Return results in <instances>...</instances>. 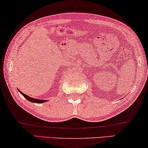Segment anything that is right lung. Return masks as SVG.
Segmentation results:
<instances>
[{
    "label": "right lung",
    "mask_w": 148,
    "mask_h": 148,
    "mask_svg": "<svg viewBox=\"0 0 148 148\" xmlns=\"http://www.w3.org/2000/svg\"><path fill=\"white\" fill-rule=\"evenodd\" d=\"M18 91L21 93L22 95L23 96V97L25 98L26 99H27L28 101H29L30 102H33V103H45V102H46L45 100H39V99H34V98H32L30 97H29V96L26 95L25 94H24V93H23L21 91H20L18 90Z\"/></svg>",
    "instance_id": "1"
}]
</instances>
